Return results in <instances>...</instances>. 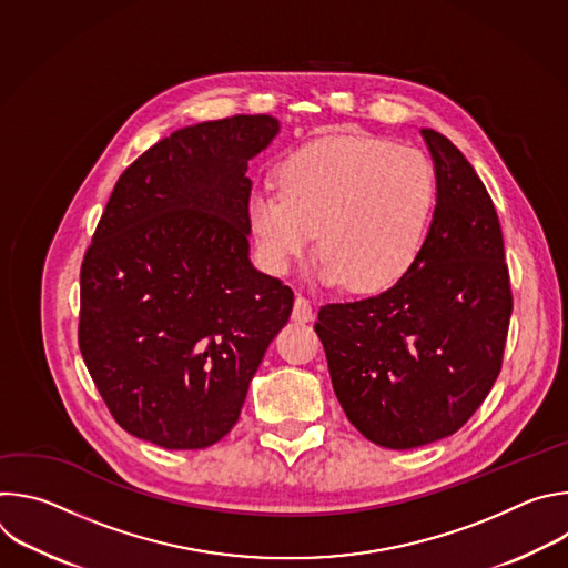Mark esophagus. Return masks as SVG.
Instances as JSON below:
<instances>
[{"mask_svg":"<svg viewBox=\"0 0 568 568\" xmlns=\"http://www.w3.org/2000/svg\"><path fill=\"white\" fill-rule=\"evenodd\" d=\"M292 318L298 323H307L314 318V307L310 303V298H305L303 294H296L294 298V310H292Z\"/></svg>","mask_w":568,"mask_h":568,"instance_id":"esophagus-1","label":"esophagus"}]
</instances>
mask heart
Wrapping results in <instances>:
<instances>
[{
	"label": "heart",
	"instance_id": "1",
	"mask_svg": "<svg viewBox=\"0 0 568 568\" xmlns=\"http://www.w3.org/2000/svg\"><path fill=\"white\" fill-rule=\"evenodd\" d=\"M276 193H256L250 229L265 263L287 272L314 245L318 278L355 292L393 285L418 261L436 204L429 159L384 136H326L287 154Z\"/></svg>",
	"mask_w": 568,
	"mask_h": 568
}]
</instances>
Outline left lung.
<instances>
[{
    "instance_id": "1",
    "label": "left lung",
    "mask_w": 568,
    "mask_h": 568,
    "mask_svg": "<svg viewBox=\"0 0 568 568\" xmlns=\"http://www.w3.org/2000/svg\"><path fill=\"white\" fill-rule=\"evenodd\" d=\"M436 166L425 247L377 296L318 307L316 335L353 427L388 449L456 434L488 397L513 314L493 197L463 152L423 128Z\"/></svg>"
}]
</instances>
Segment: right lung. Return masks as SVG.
I'll use <instances>...</instances> for the list:
<instances>
[{"instance_id":"right-lung-1","label":"right lung","mask_w":568,"mask_h":568,"mask_svg":"<svg viewBox=\"0 0 568 568\" xmlns=\"http://www.w3.org/2000/svg\"><path fill=\"white\" fill-rule=\"evenodd\" d=\"M235 114L156 141L119 178L80 265L78 346L112 418L204 449L240 418L294 294L250 263L247 161L276 136Z\"/></svg>"}]
</instances>
